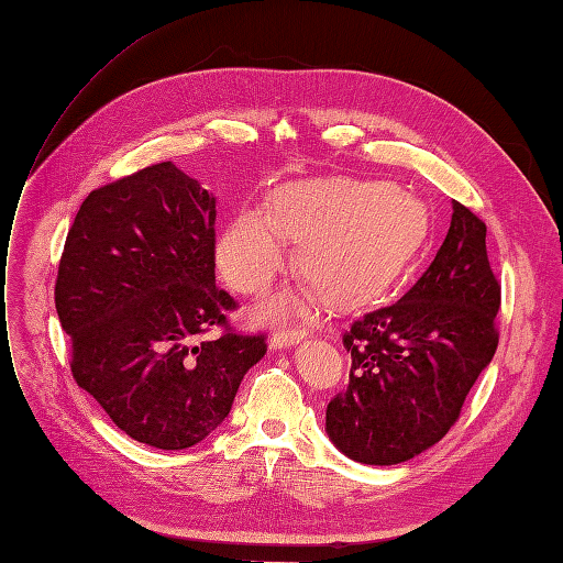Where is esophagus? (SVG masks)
Here are the masks:
<instances>
[{
    "label": "esophagus",
    "instance_id": "1",
    "mask_svg": "<svg viewBox=\"0 0 563 563\" xmlns=\"http://www.w3.org/2000/svg\"><path fill=\"white\" fill-rule=\"evenodd\" d=\"M301 339H303V331L301 329H292V331H289V329H278V331H274V334H271V347H274V350L292 347Z\"/></svg>",
    "mask_w": 563,
    "mask_h": 563
}]
</instances>
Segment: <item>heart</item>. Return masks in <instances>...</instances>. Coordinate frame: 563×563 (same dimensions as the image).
<instances>
[{"instance_id": "obj_1", "label": "heart", "mask_w": 563, "mask_h": 563, "mask_svg": "<svg viewBox=\"0 0 563 563\" xmlns=\"http://www.w3.org/2000/svg\"><path fill=\"white\" fill-rule=\"evenodd\" d=\"M429 234L427 206L387 183L320 178L287 185L274 211L243 206L218 239V264L243 295H264L289 262L299 239V266L313 280L297 299L341 310L368 306L420 253ZM283 308V306H280Z\"/></svg>"}]
</instances>
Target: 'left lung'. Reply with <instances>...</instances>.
<instances>
[{
    "instance_id": "obj_1",
    "label": "left lung",
    "mask_w": 563,
    "mask_h": 563,
    "mask_svg": "<svg viewBox=\"0 0 563 563\" xmlns=\"http://www.w3.org/2000/svg\"><path fill=\"white\" fill-rule=\"evenodd\" d=\"M487 227L460 201L429 268L408 292L352 322L347 389L327 406V433L350 460L391 466L439 443L492 362L501 308Z\"/></svg>"
}]
</instances>
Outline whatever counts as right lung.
<instances>
[{
    "label": "right lung",
    "mask_w": 563,
    "mask_h": 563,
    "mask_svg": "<svg viewBox=\"0 0 563 563\" xmlns=\"http://www.w3.org/2000/svg\"><path fill=\"white\" fill-rule=\"evenodd\" d=\"M78 387L130 439L185 450L216 431L266 336L239 334L216 285V199L159 162L80 203L55 280ZM213 325L218 338H208Z\"/></svg>",
    "instance_id": "1"
}]
</instances>
